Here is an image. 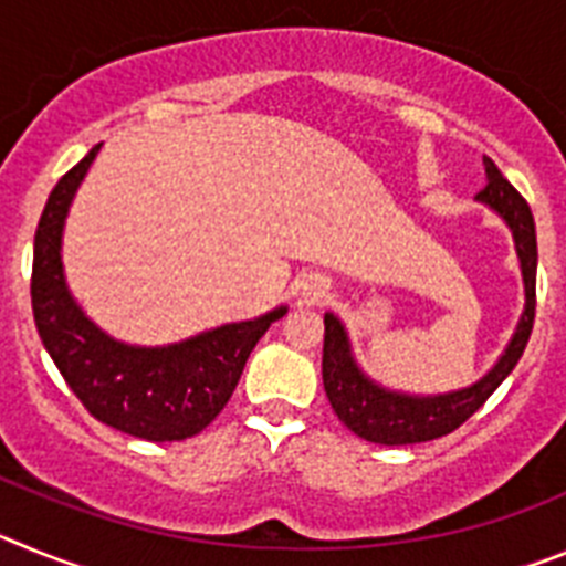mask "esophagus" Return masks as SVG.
<instances>
[{"label":"esophagus","mask_w":566,"mask_h":566,"mask_svg":"<svg viewBox=\"0 0 566 566\" xmlns=\"http://www.w3.org/2000/svg\"><path fill=\"white\" fill-rule=\"evenodd\" d=\"M323 292H326V286H323V283H317V280H312V283H306V286H303V297L317 300V297H323Z\"/></svg>","instance_id":"esophagus-1"}]
</instances>
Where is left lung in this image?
<instances>
[{"instance_id": "1", "label": "left lung", "mask_w": 566, "mask_h": 566, "mask_svg": "<svg viewBox=\"0 0 566 566\" xmlns=\"http://www.w3.org/2000/svg\"><path fill=\"white\" fill-rule=\"evenodd\" d=\"M484 175H488V187L476 195V201L493 209L507 223L513 243H516L518 266H522L524 312L518 317L516 332L510 337L507 348L499 354L496 365L468 388L444 394H408L397 391V388H385L382 382L368 377L354 357L352 339H348L343 319L326 312V317H323V323H326L323 388H326V397L339 422L365 442L417 444L457 431L464 419L473 417L488 402L490 394L496 391L522 359L524 345L533 332V317H536V223H533L527 201L510 187L507 178L499 172V167L490 158H484Z\"/></svg>"}]
</instances>
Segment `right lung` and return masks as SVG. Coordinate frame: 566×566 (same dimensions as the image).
Masks as SVG:
<instances>
[{
    "mask_svg": "<svg viewBox=\"0 0 566 566\" xmlns=\"http://www.w3.org/2000/svg\"><path fill=\"white\" fill-rule=\"evenodd\" d=\"M98 149L102 144L56 184L39 218L30 280L33 319L70 391L98 422L147 442H178L201 433L223 411L252 348L289 306L167 345H133L98 328L70 294L62 263L70 203Z\"/></svg>",
    "mask_w": 566,
    "mask_h": 566,
    "instance_id": "add662e5",
    "label": "right lung"
}]
</instances>
